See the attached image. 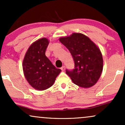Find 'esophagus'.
Wrapping results in <instances>:
<instances>
[{
  "label": "esophagus",
  "mask_w": 125,
  "mask_h": 125,
  "mask_svg": "<svg viewBox=\"0 0 125 125\" xmlns=\"http://www.w3.org/2000/svg\"><path fill=\"white\" fill-rule=\"evenodd\" d=\"M61 69L62 71H64V70H65V66H63L61 68Z\"/></svg>",
  "instance_id": "obj_1"
}]
</instances>
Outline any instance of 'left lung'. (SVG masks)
<instances>
[{"label":"left lung","mask_w":125,"mask_h":125,"mask_svg":"<svg viewBox=\"0 0 125 125\" xmlns=\"http://www.w3.org/2000/svg\"><path fill=\"white\" fill-rule=\"evenodd\" d=\"M72 56L74 68L66 70L74 84L82 87H90L99 80L103 70V58L100 49L88 37L74 33L59 39Z\"/></svg>","instance_id":"1"}]
</instances>
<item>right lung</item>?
<instances>
[{
    "instance_id": "obj_1",
    "label": "right lung",
    "mask_w": 125,
    "mask_h": 125,
    "mask_svg": "<svg viewBox=\"0 0 125 125\" xmlns=\"http://www.w3.org/2000/svg\"><path fill=\"white\" fill-rule=\"evenodd\" d=\"M48 44L49 41L46 38L36 41L28 49L23 61L26 79L31 86L38 90L51 87L61 72L46 56Z\"/></svg>"
}]
</instances>
